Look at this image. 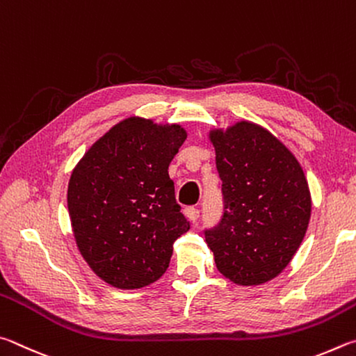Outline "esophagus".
<instances>
[{
	"instance_id": "1",
	"label": "esophagus",
	"mask_w": 356,
	"mask_h": 356,
	"mask_svg": "<svg viewBox=\"0 0 356 356\" xmlns=\"http://www.w3.org/2000/svg\"><path fill=\"white\" fill-rule=\"evenodd\" d=\"M184 216L188 217V219H189L191 222H195V220L198 219V216H200V211H198V209L194 208V207H189V208L184 209Z\"/></svg>"
}]
</instances>
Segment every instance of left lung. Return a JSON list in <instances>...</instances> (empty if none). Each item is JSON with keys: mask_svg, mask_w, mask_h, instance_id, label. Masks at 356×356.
Wrapping results in <instances>:
<instances>
[{"mask_svg": "<svg viewBox=\"0 0 356 356\" xmlns=\"http://www.w3.org/2000/svg\"><path fill=\"white\" fill-rule=\"evenodd\" d=\"M222 179L223 216L204 232L223 277L239 286L270 282L300 247L311 217L303 168L270 131L241 120L209 131Z\"/></svg>", "mask_w": 356, "mask_h": 356, "instance_id": "left-lung-1", "label": "left lung"}]
</instances>
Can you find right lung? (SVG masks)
Segmentation results:
<instances>
[{"label": "right lung", "instance_id": "right-lung-1", "mask_svg": "<svg viewBox=\"0 0 356 356\" xmlns=\"http://www.w3.org/2000/svg\"><path fill=\"white\" fill-rule=\"evenodd\" d=\"M188 137L178 123L128 117L99 137L73 168L68 216L90 269L118 289H139L167 270L173 242L189 232L168 177Z\"/></svg>", "mask_w": 356, "mask_h": 356}]
</instances>
